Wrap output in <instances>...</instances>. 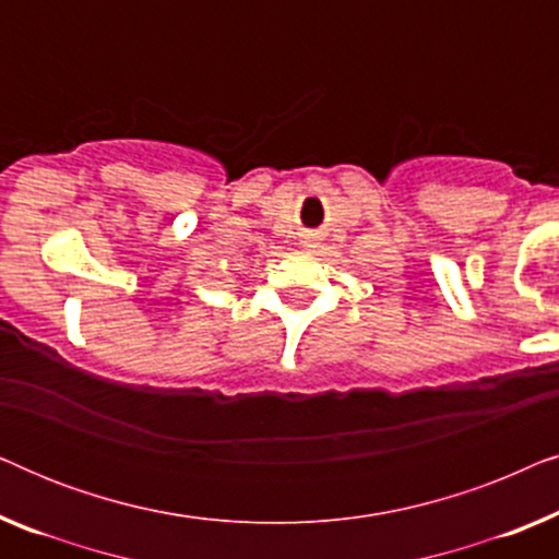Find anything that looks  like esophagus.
Wrapping results in <instances>:
<instances>
[{"label": "esophagus", "mask_w": 559, "mask_h": 559, "mask_svg": "<svg viewBox=\"0 0 559 559\" xmlns=\"http://www.w3.org/2000/svg\"><path fill=\"white\" fill-rule=\"evenodd\" d=\"M302 243H305V247H316V243H318L316 234H305V236H302Z\"/></svg>", "instance_id": "esophagus-1"}]
</instances>
